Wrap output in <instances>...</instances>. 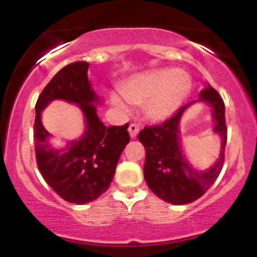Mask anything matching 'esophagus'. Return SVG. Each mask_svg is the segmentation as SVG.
I'll return each mask as SVG.
<instances>
[{"instance_id":"1","label":"esophagus","mask_w":257,"mask_h":257,"mask_svg":"<svg viewBox=\"0 0 257 257\" xmlns=\"http://www.w3.org/2000/svg\"><path fill=\"white\" fill-rule=\"evenodd\" d=\"M128 132H129V135H131L132 139L137 138V135L139 133V126L137 124H131L128 128Z\"/></svg>"}]
</instances>
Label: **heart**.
<instances>
[{
	"instance_id": "1",
	"label": "heart",
	"mask_w": 257,
	"mask_h": 257,
	"mask_svg": "<svg viewBox=\"0 0 257 257\" xmlns=\"http://www.w3.org/2000/svg\"><path fill=\"white\" fill-rule=\"evenodd\" d=\"M119 90L129 104L144 105L147 119L161 123L173 117L184 105L192 90V79L175 69L152 70L132 76L120 84ZM124 99L116 93L110 95L114 108L129 113L131 107Z\"/></svg>"
}]
</instances>
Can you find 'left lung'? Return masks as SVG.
<instances>
[{
  "mask_svg": "<svg viewBox=\"0 0 257 257\" xmlns=\"http://www.w3.org/2000/svg\"><path fill=\"white\" fill-rule=\"evenodd\" d=\"M200 90L199 98L182 106L175 116L163 124L145 128L139 133V141L146 151L144 178L156 196L174 205L192 203L204 194L214 184L223 166L227 129L225 104L216 90L208 82ZM194 103H206L212 108L215 132L221 146L213 166L198 170L185 157L179 135V123L185 110Z\"/></svg>",
  "mask_w": 257,
  "mask_h": 257,
  "instance_id": "obj_1",
  "label": "left lung"
}]
</instances>
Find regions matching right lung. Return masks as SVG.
<instances>
[{
	"label": "right lung",
	"mask_w": 257,
	"mask_h": 257,
	"mask_svg": "<svg viewBox=\"0 0 257 257\" xmlns=\"http://www.w3.org/2000/svg\"><path fill=\"white\" fill-rule=\"evenodd\" d=\"M89 64L77 61L63 67L38 96L35 119V152L43 179L61 198L85 204L99 198L110 186L117 163L131 141L128 123L106 126L99 119L96 105L102 99L88 78ZM54 99L78 105L84 113L85 132L78 139L57 147L42 124V112Z\"/></svg>",
	"instance_id": "obj_1"
}]
</instances>
